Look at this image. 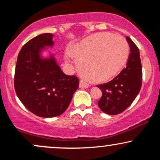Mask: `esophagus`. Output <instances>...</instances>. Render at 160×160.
Masks as SVG:
<instances>
[{"label":"esophagus","mask_w":160,"mask_h":160,"mask_svg":"<svg viewBox=\"0 0 160 160\" xmlns=\"http://www.w3.org/2000/svg\"><path fill=\"white\" fill-rule=\"evenodd\" d=\"M89 83H87L85 80H80V87L82 88V89H86V88L89 87Z\"/></svg>","instance_id":"1"}]
</instances>
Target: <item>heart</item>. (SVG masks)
<instances>
[{
    "label": "heart",
    "instance_id": "b5f03b06",
    "mask_svg": "<svg viewBox=\"0 0 160 160\" xmlns=\"http://www.w3.org/2000/svg\"><path fill=\"white\" fill-rule=\"evenodd\" d=\"M70 53L76 58L79 70L85 78L92 82H102L111 80L123 68L129 47L122 37L99 33L73 46Z\"/></svg>",
    "mask_w": 160,
    "mask_h": 160
}]
</instances>
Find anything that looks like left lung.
<instances>
[{
	"mask_svg": "<svg viewBox=\"0 0 160 160\" xmlns=\"http://www.w3.org/2000/svg\"><path fill=\"white\" fill-rule=\"evenodd\" d=\"M126 40L131 52L126 67L111 81L97 86L102 92L98 107L109 115L119 114L129 107L138 95L142 84L139 49L128 37Z\"/></svg>",
	"mask_w": 160,
	"mask_h": 160,
	"instance_id": "left-lung-1",
	"label": "left lung"
}]
</instances>
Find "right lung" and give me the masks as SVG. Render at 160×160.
<instances>
[{
    "label": "right lung",
    "instance_id": "obj_1",
    "mask_svg": "<svg viewBox=\"0 0 160 160\" xmlns=\"http://www.w3.org/2000/svg\"><path fill=\"white\" fill-rule=\"evenodd\" d=\"M53 34L45 33L27 42L18 55L14 86L25 107L38 117H54L66 111L79 87L76 76L62 72L54 56L43 58L46 47H52Z\"/></svg>",
    "mask_w": 160,
    "mask_h": 160
}]
</instances>
